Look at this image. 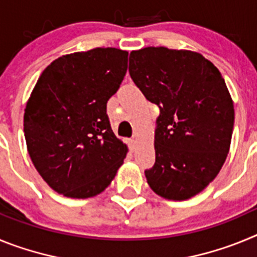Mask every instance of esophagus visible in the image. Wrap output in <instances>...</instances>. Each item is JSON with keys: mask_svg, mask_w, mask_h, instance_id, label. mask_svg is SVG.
I'll list each match as a JSON object with an SVG mask.
<instances>
[{"mask_svg": "<svg viewBox=\"0 0 257 257\" xmlns=\"http://www.w3.org/2000/svg\"><path fill=\"white\" fill-rule=\"evenodd\" d=\"M128 147H130V149L133 151V149L135 148V140H134V139L128 140Z\"/></svg>", "mask_w": 257, "mask_h": 257, "instance_id": "34e87169", "label": "esophagus"}]
</instances>
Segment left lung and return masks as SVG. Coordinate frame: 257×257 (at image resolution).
<instances>
[{"mask_svg": "<svg viewBox=\"0 0 257 257\" xmlns=\"http://www.w3.org/2000/svg\"><path fill=\"white\" fill-rule=\"evenodd\" d=\"M128 72L160 108L156 163L145 171L156 194L171 201L197 196L225 162L234 105L221 73L199 52L145 47L130 54Z\"/></svg>", "mask_w": 257, "mask_h": 257, "instance_id": "left-lung-1", "label": "left lung"}]
</instances>
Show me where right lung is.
Wrapping results in <instances>:
<instances>
[{
	"mask_svg": "<svg viewBox=\"0 0 257 257\" xmlns=\"http://www.w3.org/2000/svg\"><path fill=\"white\" fill-rule=\"evenodd\" d=\"M128 52L97 47L54 60L38 78L24 112L29 157L51 189L90 198L112 183L127 154L106 103L127 70Z\"/></svg>",
	"mask_w": 257,
	"mask_h": 257,
	"instance_id": "add662e5",
	"label": "right lung"
}]
</instances>
